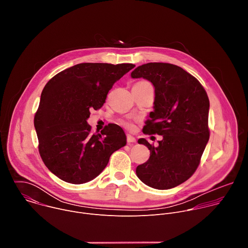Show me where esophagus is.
<instances>
[{"mask_svg":"<svg viewBox=\"0 0 248 248\" xmlns=\"http://www.w3.org/2000/svg\"><path fill=\"white\" fill-rule=\"evenodd\" d=\"M126 141L128 143H134L135 141H136V139L132 136V135H130V134H126Z\"/></svg>","mask_w":248,"mask_h":248,"instance_id":"obj_1","label":"esophagus"}]
</instances>
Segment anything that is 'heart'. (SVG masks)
Listing matches in <instances>:
<instances>
[{"mask_svg": "<svg viewBox=\"0 0 248 248\" xmlns=\"http://www.w3.org/2000/svg\"><path fill=\"white\" fill-rule=\"evenodd\" d=\"M122 124H123L125 127H127V128H132V127H133V124H132L131 121H123Z\"/></svg>", "mask_w": 248, "mask_h": 248, "instance_id": "heart-1", "label": "heart"}]
</instances>
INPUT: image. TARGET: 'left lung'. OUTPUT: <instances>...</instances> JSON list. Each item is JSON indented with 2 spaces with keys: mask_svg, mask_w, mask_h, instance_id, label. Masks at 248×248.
<instances>
[{
  "mask_svg": "<svg viewBox=\"0 0 248 248\" xmlns=\"http://www.w3.org/2000/svg\"><path fill=\"white\" fill-rule=\"evenodd\" d=\"M130 76L153 84L154 111L143 132L163 136L156 147L145 138L138 140L150 150V157L137 166L136 174L156 189L178 186L193 174L209 140L207 93L194 77L171 63H144Z\"/></svg>",
  "mask_w": 248,
  "mask_h": 248,
  "instance_id": "left-lung-1",
  "label": "left lung"
}]
</instances>
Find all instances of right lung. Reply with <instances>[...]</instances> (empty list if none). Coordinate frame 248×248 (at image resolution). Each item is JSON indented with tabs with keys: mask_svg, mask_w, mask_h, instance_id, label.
Returning a JSON list of instances; mask_svg holds the SVG:
<instances>
[{
	"mask_svg": "<svg viewBox=\"0 0 248 248\" xmlns=\"http://www.w3.org/2000/svg\"><path fill=\"white\" fill-rule=\"evenodd\" d=\"M135 64L83 62L56 75L45 85L34 126L46 167L63 182L81 185L94 180L111 155L126 144L117 124L90 132V110L100 109L109 90Z\"/></svg>",
	"mask_w": 248,
	"mask_h": 248,
	"instance_id": "right-lung-1",
	"label": "right lung"
}]
</instances>
